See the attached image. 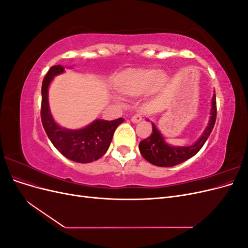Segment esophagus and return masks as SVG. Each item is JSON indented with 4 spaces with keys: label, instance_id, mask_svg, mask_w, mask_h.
<instances>
[{
    "label": "esophagus",
    "instance_id": "34e87169",
    "mask_svg": "<svg viewBox=\"0 0 248 248\" xmlns=\"http://www.w3.org/2000/svg\"><path fill=\"white\" fill-rule=\"evenodd\" d=\"M140 121H141V115L140 114H136L134 116H132V118H131L132 123H139Z\"/></svg>",
    "mask_w": 248,
    "mask_h": 248
}]
</instances>
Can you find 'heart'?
Returning a JSON list of instances; mask_svg holds the SVG:
<instances>
[{
	"label": "heart",
	"mask_w": 248,
	"mask_h": 248,
	"mask_svg": "<svg viewBox=\"0 0 248 248\" xmlns=\"http://www.w3.org/2000/svg\"><path fill=\"white\" fill-rule=\"evenodd\" d=\"M170 81L164 70L149 67H132L119 72L112 78L111 86L122 96L138 97L144 94L148 97L161 93Z\"/></svg>",
	"instance_id": "obj_1"
}]
</instances>
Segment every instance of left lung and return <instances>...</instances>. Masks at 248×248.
Segmentation results:
<instances>
[{"label": "left lung", "instance_id": "1", "mask_svg": "<svg viewBox=\"0 0 248 248\" xmlns=\"http://www.w3.org/2000/svg\"><path fill=\"white\" fill-rule=\"evenodd\" d=\"M216 120V96L213 94L211 101V109H210V119L208 125L205 128L204 132L202 133L200 139L189 146H171L162 137L160 131L157 129V127L152 123V134L145 140H142L139 149L141 156L157 167L161 168H170L174 167L176 164L184 162L185 160L191 158L196 155L201 148L204 146L206 140L210 137ZM149 121V120H148Z\"/></svg>", "mask_w": 248, "mask_h": 248}]
</instances>
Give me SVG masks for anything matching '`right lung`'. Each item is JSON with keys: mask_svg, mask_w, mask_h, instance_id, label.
<instances>
[{"mask_svg": "<svg viewBox=\"0 0 248 248\" xmlns=\"http://www.w3.org/2000/svg\"><path fill=\"white\" fill-rule=\"evenodd\" d=\"M65 72V67H50L42 81L41 121L48 139L58 151L66 158L79 163L95 161L107 153L117 127L124 122L119 118L111 121L96 119L80 129H68L60 126L51 116L48 104V88L51 80Z\"/></svg>", "mask_w": 248, "mask_h": 248, "instance_id": "obj_1", "label": "right lung"}]
</instances>
